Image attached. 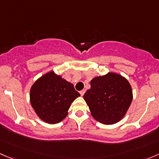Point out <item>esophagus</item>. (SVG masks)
Returning <instances> with one entry per match:
<instances>
[{
  "instance_id": "34e87169",
  "label": "esophagus",
  "mask_w": 159,
  "mask_h": 159,
  "mask_svg": "<svg viewBox=\"0 0 159 159\" xmlns=\"http://www.w3.org/2000/svg\"><path fill=\"white\" fill-rule=\"evenodd\" d=\"M85 92H86V90H85V89H83V90H81V91L80 92V95H81V96H83V95H84V93H85Z\"/></svg>"
}]
</instances>
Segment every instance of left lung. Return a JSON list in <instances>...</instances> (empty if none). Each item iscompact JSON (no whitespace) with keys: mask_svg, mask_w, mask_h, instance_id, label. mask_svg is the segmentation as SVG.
Segmentation results:
<instances>
[{"mask_svg":"<svg viewBox=\"0 0 159 159\" xmlns=\"http://www.w3.org/2000/svg\"><path fill=\"white\" fill-rule=\"evenodd\" d=\"M91 88L83 96L96 120L105 125L119 122L132 101V90L129 81L121 75L108 73L90 82Z\"/></svg>","mask_w":159,"mask_h":159,"instance_id":"8db88e82","label":"left lung"}]
</instances>
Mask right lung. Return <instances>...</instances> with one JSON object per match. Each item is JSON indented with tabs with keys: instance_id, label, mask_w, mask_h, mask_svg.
I'll return each instance as SVG.
<instances>
[{
	"instance_id": "1",
	"label": "right lung",
	"mask_w": 159,
	"mask_h": 159,
	"mask_svg": "<svg viewBox=\"0 0 159 159\" xmlns=\"http://www.w3.org/2000/svg\"><path fill=\"white\" fill-rule=\"evenodd\" d=\"M30 93L33 109L41 120L49 124L65 119L71 103L80 96L72 83L53 71L39 78L31 86Z\"/></svg>"
}]
</instances>
